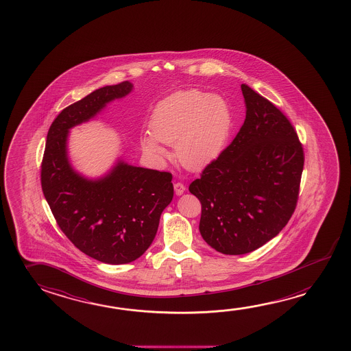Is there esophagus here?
<instances>
[{
  "label": "esophagus",
  "mask_w": 351,
  "mask_h": 351,
  "mask_svg": "<svg viewBox=\"0 0 351 351\" xmlns=\"http://www.w3.org/2000/svg\"><path fill=\"white\" fill-rule=\"evenodd\" d=\"M173 189H175V193L178 195H184V190H186L184 184H181V182H176L173 184Z\"/></svg>",
  "instance_id": "obj_1"
}]
</instances>
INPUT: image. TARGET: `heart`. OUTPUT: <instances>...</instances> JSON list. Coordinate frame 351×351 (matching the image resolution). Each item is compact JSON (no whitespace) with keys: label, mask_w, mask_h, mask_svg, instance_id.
Segmentation results:
<instances>
[{"label":"heart","mask_w":351,"mask_h":351,"mask_svg":"<svg viewBox=\"0 0 351 351\" xmlns=\"http://www.w3.org/2000/svg\"><path fill=\"white\" fill-rule=\"evenodd\" d=\"M232 111L223 97L198 89L175 93L158 103L150 132L142 137L144 152L161 156L160 143L175 144L180 162L199 170L224 150L232 128Z\"/></svg>","instance_id":"heart-1"}]
</instances>
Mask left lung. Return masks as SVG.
<instances>
[{"label": "left lung", "instance_id": "obj_1", "mask_svg": "<svg viewBox=\"0 0 351 351\" xmlns=\"http://www.w3.org/2000/svg\"><path fill=\"white\" fill-rule=\"evenodd\" d=\"M246 119L189 190L202 204L199 231L224 254L263 246L287 224L299 198L304 149L276 105L241 84Z\"/></svg>", "mask_w": 351, "mask_h": 351}]
</instances>
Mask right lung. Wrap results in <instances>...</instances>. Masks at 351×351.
<instances>
[{"label": "right lung", "mask_w": 351, "mask_h": 351, "mask_svg": "<svg viewBox=\"0 0 351 351\" xmlns=\"http://www.w3.org/2000/svg\"><path fill=\"white\" fill-rule=\"evenodd\" d=\"M133 84L97 89L62 110L49 128L41 189L60 229L86 256L108 265L139 258L156 237L162 210L173 201V175L119 159L104 178L89 180L71 167L67 137Z\"/></svg>", "instance_id": "add662e5"}]
</instances>
